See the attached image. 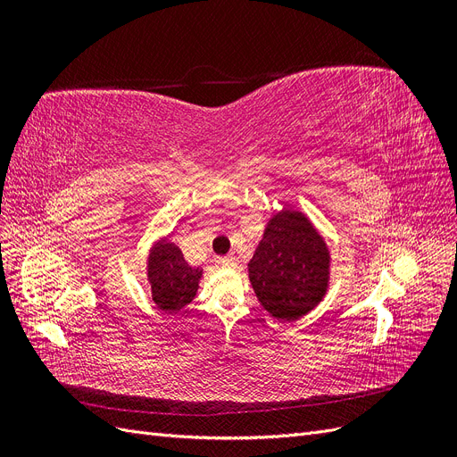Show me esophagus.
<instances>
[{
  "label": "esophagus",
  "mask_w": 457,
  "mask_h": 457,
  "mask_svg": "<svg viewBox=\"0 0 457 457\" xmlns=\"http://www.w3.org/2000/svg\"><path fill=\"white\" fill-rule=\"evenodd\" d=\"M219 265H220V267H225V269H234V267L238 265V259L234 257V255L220 257V259H219Z\"/></svg>",
  "instance_id": "obj_1"
}]
</instances>
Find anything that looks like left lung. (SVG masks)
I'll list each match as a JSON object with an SVG mask.
<instances>
[{"label":"left lung","instance_id":"8db88e82","mask_svg":"<svg viewBox=\"0 0 457 457\" xmlns=\"http://www.w3.org/2000/svg\"><path fill=\"white\" fill-rule=\"evenodd\" d=\"M331 255L312 220L297 210L272 213L247 262L253 292L270 316L299 320L318 307L329 287Z\"/></svg>","mask_w":457,"mask_h":457}]
</instances>
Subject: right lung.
I'll return each instance as SVG.
<instances>
[{
	"label": "right lung",
	"instance_id": "add662e5",
	"mask_svg": "<svg viewBox=\"0 0 457 457\" xmlns=\"http://www.w3.org/2000/svg\"><path fill=\"white\" fill-rule=\"evenodd\" d=\"M204 270L190 267L181 247L170 238L152 244L146 257V280L152 301L163 312H179L196 297Z\"/></svg>",
	"mask_w": 457,
	"mask_h": 457
}]
</instances>
